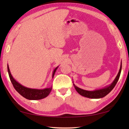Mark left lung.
I'll return each instance as SVG.
<instances>
[{
  "label": "left lung",
  "mask_w": 129,
  "mask_h": 129,
  "mask_svg": "<svg viewBox=\"0 0 129 129\" xmlns=\"http://www.w3.org/2000/svg\"><path fill=\"white\" fill-rule=\"evenodd\" d=\"M121 69H122V63L121 65V67H120L119 71L115 79L110 85L106 87L105 88L100 89V90H94V91H88L85 90H83V89L78 88V87L76 86L75 84H73V85L75 86L76 91H77L80 95L84 96V97H85L87 98H90V99H100V98H102L105 97V96H106L107 94H108L113 90V89L114 88V86H115V85H116V84L117 83L118 81L120 75H121Z\"/></svg>",
  "instance_id": "left-lung-1"
}]
</instances>
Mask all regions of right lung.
I'll list each match as a JSON object with an SVG mask.
<instances>
[{
	"mask_svg": "<svg viewBox=\"0 0 129 129\" xmlns=\"http://www.w3.org/2000/svg\"><path fill=\"white\" fill-rule=\"evenodd\" d=\"M57 68L54 70L52 77H53L54 73L56 72V71ZM8 72L9 75V77L10 78L11 81L17 92H18L21 95H22L25 99L30 100H38L43 99L44 98H45L49 95V94L51 93L52 90V87L49 88H46L44 89H30L26 88L20 85L19 83L16 81L11 75L10 73V71L9 69V67L7 65Z\"/></svg>",
	"mask_w": 129,
	"mask_h": 129,
	"instance_id": "right-lung-1",
	"label": "right lung"
}]
</instances>
